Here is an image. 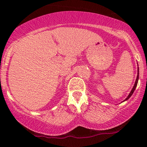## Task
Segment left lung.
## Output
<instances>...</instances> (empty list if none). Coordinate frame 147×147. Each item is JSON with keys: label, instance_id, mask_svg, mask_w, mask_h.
Segmentation results:
<instances>
[{"label": "left lung", "instance_id": "obj_1", "mask_svg": "<svg viewBox=\"0 0 147 147\" xmlns=\"http://www.w3.org/2000/svg\"><path fill=\"white\" fill-rule=\"evenodd\" d=\"M138 79H139V68H138V75H137V78H136V82H135V84H134V86H133V88H132V90H131V92H130V93H129V95H128V97H126V98L124 99V101H126V100H128V99H129L130 97H131V95H133V92H134V90H136V88L137 87V85H138Z\"/></svg>", "mask_w": 147, "mask_h": 147}]
</instances>
